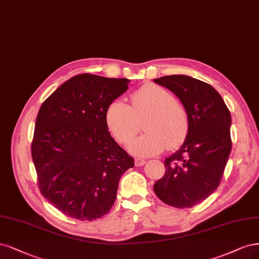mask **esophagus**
Returning <instances> with one entry per match:
<instances>
[{
    "mask_svg": "<svg viewBox=\"0 0 259 259\" xmlns=\"http://www.w3.org/2000/svg\"><path fill=\"white\" fill-rule=\"evenodd\" d=\"M145 163H146L145 159H142V158H135V166H137V167H140V166H142V165H145Z\"/></svg>",
    "mask_w": 259,
    "mask_h": 259,
    "instance_id": "esophagus-1",
    "label": "esophagus"
}]
</instances>
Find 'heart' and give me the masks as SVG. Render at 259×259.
<instances>
[{
    "instance_id": "b5f03b06",
    "label": "heart",
    "mask_w": 259,
    "mask_h": 259,
    "mask_svg": "<svg viewBox=\"0 0 259 259\" xmlns=\"http://www.w3.org/2000/svg\"><path fill=\"white\" fill-rule=\"evenodd\" d=\"M131 103L128 106L120 100L111 102L105 117L109 131L121 145L130 144L144 121L146 132L130 146L133 154L155 155L167 146L174 149L184 141L189 132V115L164 88L144 85L132 94Z\"/></svg>"
}]
</instances>
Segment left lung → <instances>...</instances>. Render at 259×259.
Masks as SVG:
<instances>
[{
    "mask_svg": "<svg viewBox=\"0 0 259 259\" xmlns=\"http://www.w3.org/2000/svg\"><path fill=\"white\" fill-rule=\"evenodd\" d=\"M154 82L179 97L190 125L181 148L165 159V175L153 189L169 206L191 208L220 185L231 151L230 112L215 89L198 79L171 75Z\"/></svg>",
    "mask_w": 259,
    "mask_h": 259,
    "instance_id": "left-lung-1",
    "label": "left lung"
}]
</instances>
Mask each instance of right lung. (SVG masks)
I'll list each match as a JSON object with an SVG mask.
<instances>
[{
  "label": "right lung",
  "mask_w": 259,
  "mask_h": 259,
  "mask_svg": "<svg viewBox=\"0 0 259 259\" xmlns=\"http://www.w3.org/2000/svg\"><path fill=\"white\" fill-rule=\"evenodd\" d=\"M128 82L77 75L40 106L31 147L38 187L67 217L93 221L105 215L122 175L134 167V158L111 137L105 117Z\"/></svg>",
  "instance_id": "add662e5"
}]
</instances>
